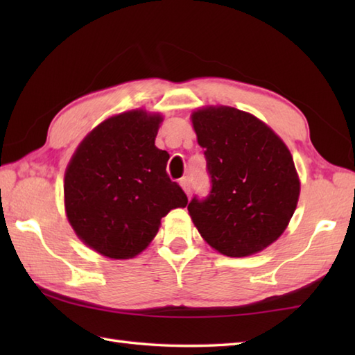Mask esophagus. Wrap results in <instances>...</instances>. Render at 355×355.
<instances>
[{
	"instance_id": "esophagus-1",
	"label": "esophagus",
	"mask_w": 355,
	"mask_h": 355,
	"mask_svg": "<svg viewBox=\"0 0 355 355\" xmlns=\"http://www.w3.org/2000/svg\"><path fill=\"white\" fill-rule=\"evenodd\" d=\"M180 186L183 187V191H184L187 195L191 193V180H189V178L184 177V178L180 180Z\"/></svg>"
}]
</instances>
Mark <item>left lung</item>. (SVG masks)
I'll use <instances>...</instances> for the list:
<instances>
[{"label":"left lung","mask_w":355,"mask_h":355,"mask_svg":"<svg viewBox=\"0 0 355 355\" xmlns=\"http://www.w3.org/2000/svg\"><path fill=\"white\" fill-rule=\"evenodd\" d=\"M212 189L193 197L189 215L206 243L244 258L282 235L296 210L300 183L288 148L259 119L232 107L192 112Z\"/></svg>","instance_id":"1"}]
</instances>
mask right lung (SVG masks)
<instances>
[{
	"label": "right lung",
	"instance_id": "right-lung-1",
	"mask_svg": "<svg viewBox=\"0 0 355 355\" xmlns=\"http://www.w3.org/2000/svg\"><path fill=\"white\" fill-rule=\"evenodd\" d=\"M160 114L132 110L80 141L64 178L65 212L82 243L111 259L145 250L169 210L187 197L169 178V154L155 146Z\"/></svg>",
	"mask_w": 355,
	"mask_h": 355
}]
</instances>
